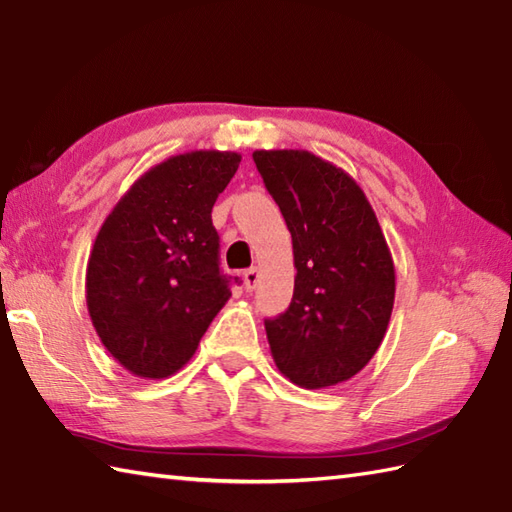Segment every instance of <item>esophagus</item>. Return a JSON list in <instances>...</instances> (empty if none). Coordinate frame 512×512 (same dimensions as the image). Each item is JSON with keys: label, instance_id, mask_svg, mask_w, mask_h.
Masks as SVG:
<instances>
[{"label": "esophagus", "instance_id": "obj_1", "mask_svg": "<svg viewBox=\"0 0 512 512\" xmlns=\"http://www.w3.org/2000/svg\"><path fill=\"white\" fill-rule=\"evenodd\" d=\"M259 279H262V275H259V268H248L244 273V288L248 292H253L259 284Z\"/></svg>", "mask_w": 512, "mask_h": 512}]
</instances>
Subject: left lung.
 I'll use <instances>...</instances> for the list:
<instances>
[{"label": "left lung", "instance_id": "left-lung-1", "mask_svg": "<svg viewBox=\"0 0 512 512\" xmlns=\"http://www.w3.org/2000/svg\"><path fill=\"white\" fill-rule=\"evenodd\" d=\"M292 235L295 292L266 319L279 372L321 389L350 380L383 343L396 275L376 213L361 187L332 162L303 149L255 151Z\"/></svg>", "mask_w": 512, "mask_h": 512}]
</instances>
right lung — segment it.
Instances as JSON below:
<instances>
[{
    "label": "right lung",
    "instance_id": "1",
    "mask_svg": "<svg viewBox=\"0 0 512 512\" xmlns=\"http://www.w3.org/2000/svg\"><path fill=\"white\" fill-rule=\"evenodd\" d=\"M239 160L213 149L167 158L132 184L96 235L88 312L107 352L136 376L176 374L231 297L211 211Z\"/></svg>",
    "mask_w": 512,
    "mask_h": 512
}]
</instances>
